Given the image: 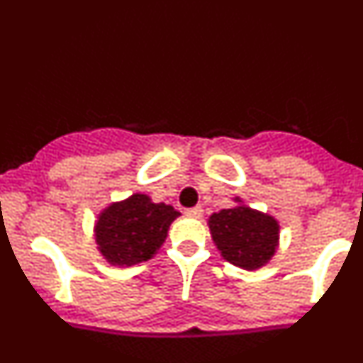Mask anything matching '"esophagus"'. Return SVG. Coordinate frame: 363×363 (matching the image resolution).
<instances>
[{
    "instance_id": "obj_1",
    "label": "esophagus",
    "mask_w": 363,
    "mask_h": 363,
    "mask_svg": "<svg viewBox=\"0 0 363 363\" xmlns=\"http://www.w3.org/2000/svg\"><path fill=\"white\" fill-rule=\"evenodd\" d=\"M185 214H187L189 218H201V214H203V209H201V207H192V209L185 211Z\"/></svg>"
}]
</instances>
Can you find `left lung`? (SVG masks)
<instances>
[{"label": "left lung", "instance_id": "1", "mask_svg": "<svg viewBox=\"0 0 363 363\" xmlns=\"http://www.w3.org/2000/svg\"><path fill=\"white\" fill-rule=\"evenodd\" d=\"M234 207L209 216L211 238L221 258L245 271L264 267L280 245V223L274 216L256 211L234 198Z\"/></svg>", "mask_w": 363, "mask_h": 363}]
</instances>
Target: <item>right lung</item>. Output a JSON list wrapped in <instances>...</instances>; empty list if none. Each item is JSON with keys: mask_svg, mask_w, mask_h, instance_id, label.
<instances>
[{"mask_svg": "<svg viewBox=\"0 0 363 363\" xmlns=\"http://www.w3.org/2000/svg\"><path fill=\"white\" fill-rule=\"evenodd\" d=\"M179 216L174 207L154 203L150 196L134 192L112 201L94 221L99 255L114 267H133L152 258L165 242L169 227Z\"/></svg>", "mask_w": 363, "mask_h": 363, "instance_id": "right-lung-1", "label": "right lung"}]
</instances>
